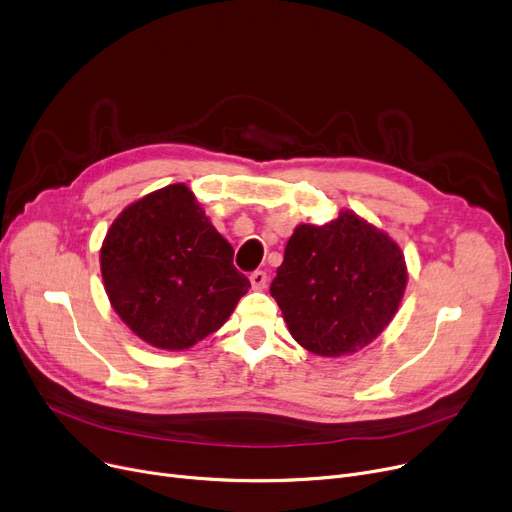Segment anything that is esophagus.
Listing matches in <instances>:
<instances>
[{
  "label": "esophagus",
  "instance_id": "1",
  "mask_svg": "<svg viewBox=\"0 0 512 512\" xmlns=\"http://www.w3.org/2000/svg\"><path fill=\"white\" fill-rule=\"evenodd\" d=\"M249 280H251V284H253L255 290H261V288H265V284H267V274H265L263 270H255V272L249 276Z\"/></svg>",
  "mask_w": 512,
  "mask_h": 512
}]
</instances>
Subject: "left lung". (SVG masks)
I'll use <instances>...</instances> for the list:
<instances>
[{
    "mask_svg": "<svg viewBox=\"0 0 512 512\" xmlns=\"http://www.w3.org/2000/svg\"><path fill=\"white\" fill-rule=\"evenodd\" d=\"M407 286L405 255L353 211L290 236L270 286L286 326L321 357L357 353L390 324Z\"/></svg>",
    "mask_w": 512,
    "mask_h": 512,
    "instance_id": "left-lung-1",
    "label": "left lung"
}]
</instances>
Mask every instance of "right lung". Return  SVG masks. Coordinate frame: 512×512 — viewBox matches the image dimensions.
Returning a JSON list of instances; mask_svg holds the SVG:
<instances>
[{"label":"right lung","instance_id":"right-lung-1","mask_svg":"<svg viewBox=\"0 0 512 512\" xmlns=\"http://www.w3.org/2000/svg\"><path fill=\"white\" fill-rule=\"evenodd\" d=\"M195 195L170 184L126 207L101 247L112 307L145 342L184 351L224 326L251 282Z\"/></svg>","mask_w":512,"mask_h":512}]
</instances>
